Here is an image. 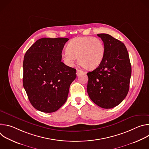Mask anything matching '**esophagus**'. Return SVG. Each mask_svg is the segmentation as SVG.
Instances as JSON below:
<instances>
[{
  "label": "esophagus",
  "mask_w": 149,
  "mask_h": 149,
  "mask_svg": "<svg viewBox=\"0 0 149 149\" xmlns=\"http://www.w3.org/2000/svg\"><path fill=\"white\" fill-rule=\"evenodd\" d=\"M84 71H81V70H77V76H79V75H80L81 74H84Z\"/></svg>",
  "instance_id": "esophagus-1"
}]
</instances>
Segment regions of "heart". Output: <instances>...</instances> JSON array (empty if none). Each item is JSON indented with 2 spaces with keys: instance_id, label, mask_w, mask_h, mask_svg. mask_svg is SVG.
<instances>
[{
  "instance_id": "heart-1",
  "label": "heart",
  "mask_w": 149,
  "mask_h": 149,
  "mask_svg": "<svg viewBox=\"0 0 149 149\" xmlns=\"http://www.w3.org/2000/svg\"><path fill=\"white\" fill-rule=\"evenodd\" d=\"M105 53L103 42L93 37H78L73 39L68 45L62 58L68 65L78 58L79 64L85 69L94 70L102 62Z\"/></svg>"
}]
</instances>
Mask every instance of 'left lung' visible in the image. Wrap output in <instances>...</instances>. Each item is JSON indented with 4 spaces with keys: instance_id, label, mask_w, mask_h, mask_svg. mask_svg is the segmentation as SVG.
Instances as JSON below:
<instances>
[{
    "instance_id": "8db88e82",
    "label": "left lung",
    "mask_w": 149,
    "mask_h": 149,
    "mask_svg": "<svg viewBox=\"0 0 149 149\" xmlns=\"http://www.w3.org/2000/svg\"><path fill=\"white\" fill-rule=\"evenodd\" d=\"M105 47L103 59L94 71L88 72L87 93L99 107L111 109L128 94L132 67L128 51L122 42L106 33L97 34Z\"/></svg>"
}]
</instances>
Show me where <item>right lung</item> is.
I'll use <instances>...</instances> for the list:
<instances>
[{"mask_svg":"<svg viewBox=\"0 0 149 149\" xmlns=\"http://www.w3.org/2000/svg\"><path fill=\"white\" fill-rule=\"evenodd\" d=\"M65 38L38 39L26 51L23 86L33 107L44 113L58 110L66 102L76 70L62 62Z\"/></svg>","mask_w":149,"mask_h":149,"instance_id":"add662e5","label":"right lung"}]
</instances>
